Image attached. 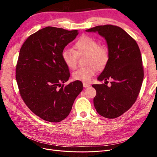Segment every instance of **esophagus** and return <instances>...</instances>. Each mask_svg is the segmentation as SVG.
Instances as JSON below:
<instances>
[{
    "label": "esophagus",
    "instance_id": "esophagus-1",
    "mask_svg": "<svg viewBox=\"0 0 157 157\" xmlns=\"http://www.w3.org/2000/svg\"><path fill=\"white\" fill-rule=\"evenodd\" d=\"M90 86V84L85 83V82L83 83V86H84V88H88V87H89Z\"/></svg>",
    "mask_w": 157,
    "mask_h": 157
}]
</instances>
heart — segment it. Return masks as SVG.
<instances>
[{"instance_id": "b5f03b06", "label": "heart", "mask_w": 157, "mask_h": 157, "mask_svg": "<svg viewBox=\"0 0 157 157\" xmlns=\"http://www.w3.org/2000/svg\"><path fill=\"white\" fill-rule=\"evenodd\" d=\"M74 50L65 49L62 52V58L69 69H73L77 65L78 56L86 55L85 63L88 65L73 73L76 80L88 82L98 70L106 65L109 59V52L105 46L99 45V42L91 36L83 35L76 41Z\"/></svg>"}]
</instances>
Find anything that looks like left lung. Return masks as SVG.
<instances>
[{
    "label": "left lung",
    "instance_id": "left-lung-1",
    "mask_svg": "<svg viewBox=\"0 0 157 157\" xmlns=\"http://www.w3.org/2000/svg\"><path fill=\"white\" fill-rule=\"evenodd\" d=\"M86 31L98 32L105 38L108 46L109 59L98 79L105 80V84L108 79L112 82L110 86L92 85L96 90L94 107L103 117L117 118L131 108L140 92L144 71L140 48L120 27L98 25Z\"/></svg>",
    "mask_w": 157,
    "mask_h": 157
}]
</instances>
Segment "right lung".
Listing matches in <instances>:
<instances>
[{"mask_svg":"<svg viewBox=\"0 0 157 157\" xmlns=\"http://www.w3.org/2000/svg\"><path fill=\"white\" fill-rule=\"evenodd\" d=\"M78 34L77 30L46 27L28 37L20 49L16 68L20 96L30 110L46 121L65 119L82 90L79 80L61 84L70 77L62 52Z\"/></svg>","mask_w":157,"mask_h":157,"instance_id":"add662e5","label":"right lung"}]
</instances>
